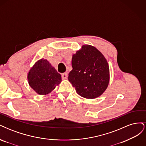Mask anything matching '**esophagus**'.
Instances as JSON below:
<instances>
[{"label":"esophagus","mask_w":146,"mask_h":146,"mask_svg":"<svg viewBox=\"0 0 146 146\" xmlns=\"http://www.w3.org/2000/svg\"><path fill=\"white\" fill-rule=\"evenodd\" d=\"M61 78H62L63 80H65V79L68 78V74L66 73H63L61 75Z\"/></svg>","instance_id":"obj_1"}]
</instances>
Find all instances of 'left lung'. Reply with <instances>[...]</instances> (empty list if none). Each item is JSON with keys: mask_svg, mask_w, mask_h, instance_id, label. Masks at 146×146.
<instances>
[{"mask_svg": "<svg viewBox=\"0 0 146 146\" xmlns=\"http://www.w3.org/2000/svg\"><path fill=\"white\" fill-rule=\"evenodd\" d=\"M72 67L68 80L80 96L94 99L107 89L110 80L109 66L104 55L95 47L83 46L81 50L73 55Z\"/></svg>", "mask_w": 146, "mask_h": 146, "instance_id": "8db88e82", "label": "left lung"}]
</instances>
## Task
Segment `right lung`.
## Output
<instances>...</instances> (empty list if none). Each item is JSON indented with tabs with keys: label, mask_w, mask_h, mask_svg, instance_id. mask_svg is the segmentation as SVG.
I'll return each mask as SVG.
<instances>
[{
	"label": "right lung",
	"mask_w": 146,
	"mask_h": 146,
	"mask_svg": "<svg viewBox=\"0 0 146 146\" xmlns=\"http://www.w3.org/2000/svg\"><path fill=\"white\" fill-rule=\"evenodd\" d=\"M28 79L30 86L40 95L49 93L61 81V75L46 60L42 59L30 70Z\"/></svg>",
	"instance_id": "right-lung-1"
}]
</instances>
